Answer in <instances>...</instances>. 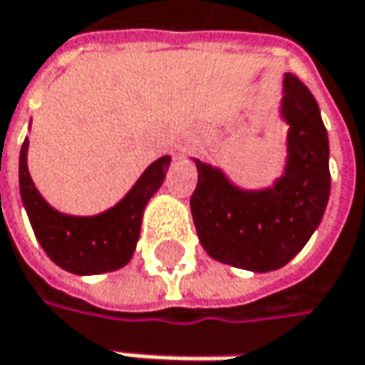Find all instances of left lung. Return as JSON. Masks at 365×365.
<instances>
[{
  "mask_svg": "<svg viewBox=\"0 0 365 365\" xmlns=\"http://www.w3.org/2000/svg\"><path fill=\"white\" fill-rule=\"evenodd\" d=\"M281 117L289 123L284 173L267 190H240L195 159L190 206L207 255L252 272L284 267L317 230L329 200V141L319 105L295 74H284Z\"/></svg>",
  "mask_w": 365,
  "mask_h": 365,
  "instance_id": "obj_1",
  "label": "left lung"
}]
</instances>
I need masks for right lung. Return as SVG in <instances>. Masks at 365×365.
<instances>
[{
    "instance_id": "obj_1",
    "label": "right lung",
    "mask_w": 365,
    "mask_h": 365,
    "mask_svg": "<svg viewBox=\"0 0 365 365\" xmlns=\"http://www.w3.org/2000/svg\"><path fill=\"white\" fill-rule=\"evenodd\" d=\"M28 145L26 139L19 151V194L46 255L74 274H101L125 267L139 240L145 206L165 180L170 155L153 161L115 207L96 216H68L36 190L28 171Z\"/></svg>"
}]
</instances>
